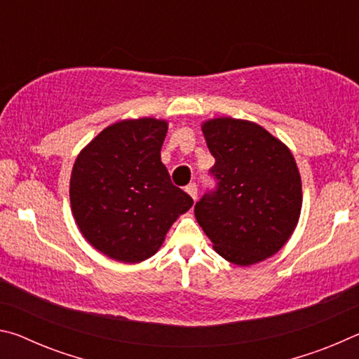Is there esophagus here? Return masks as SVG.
<instances>
[{"label":"esophagus","mask_w":359,"mask_h":359,"mask_svg":"<svg viewBox=\"0 0 359 359\" xmlns=\"http://www.w3.org/2000/svg\"><path fill=\"white\" fill-rule=\"evenodd\" d=\"M185 190L193 198V201H196V198H198V187H196V184H190V185L185 188Z\"/></svg>","instance_id":"34e87169"}]
</instances>
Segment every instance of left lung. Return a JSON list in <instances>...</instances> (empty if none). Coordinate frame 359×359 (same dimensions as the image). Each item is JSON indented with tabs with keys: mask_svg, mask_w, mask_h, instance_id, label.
Masks as SVG:
<instances>
[{
	"mask_svg": "<svg viewBox=\"0 0 359 359\" xmlns=\"http://www.w3.org/2000/svg\"><path fill=\"white\" fill-rule=\"evenodd\" d=\"M215 158L214 194L194 217L214 250L229 263L252 266L276 255L297 226L302 184L287 144L250 120L215 117L201 123Z\"/></svg>",
	"mask_w": 359,
	"mask_h": 359,
	"instance_id": "1",
	"label": "left lung"
}]
</instances>
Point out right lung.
<instances>
[{
	"mask_svg": "<svg viewBox=\"0 0 359 359\" xmlns=\"http://www.w3.org/2000/svg\"><path fill=\"white\" fill-rule=\"evenodd\" d=\"M168 120L125 118L79 151L69 179L71 212L83 239L107 258L136 264L160 250L193 205L161 163Z\"/></svg>",
	"mask_w": 359,
	"mask_h": 359,
	"instance_id": "1",
	"label": "right lung"
}]
</instances>
